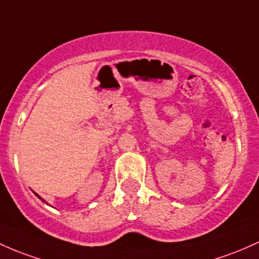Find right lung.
Here are the masks:
<instances>
[{
	"instance_id": "1",
	"label": "right lung",
	"mask_w": 259,
	"mask_h": 259,
	"mask_svg": "<svg viewBox=\"0 0 259 259\" xmlns=\"http://www.w3.org/2000/svg\"><path fill=\"white\" fill-rule=\"evenodd\" d=\"M36 196H37V194H36ZM37 197H39V196H37ZM39 198H40V199H41V200H42V202H45V200H44V199L41 198V197H39Z\"/></svg>"
}]
</instances>
